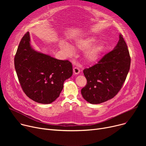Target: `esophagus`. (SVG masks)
<instances>
[{"label":"esophagus","mask_w":146,"mask_h":146,"mask_svg":"<svg viewBox=\"0 0 146 146\" xmlns=\"http://www.w3.org/2000/svg\"><path fill=\"white\" fill-rule=\"evenodd\" d=\"M73 73L75 74H79L80 73V69L77 67H75L73 68Z\"/></svg>","instance_id":"1"}]
</instances>
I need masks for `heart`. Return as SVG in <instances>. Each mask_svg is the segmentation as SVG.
<instances>
[{"mask_svg":"<svg viewBox=\"0 0 146 146\" xmlns=\"http://www.w3.org/2000/svg\"><path fill=\"white\" fill-rule=\"evenodd\" d=\"M95 38L93 37L85 38V39L80 40L76 42V47L80 50L88 49L95 42ZM60 47L68 56H72L73 54V48L70 45L67 43L63 42L60 44ZM103 45L101 44H98L93 46L88 50L85 54V58L89 62L93 63L96 61L103 51Z\"/></svg>","mask_w":146,"mask_h":146,"instance_id":"b5f03b06","label":"heart"}]
</instances>
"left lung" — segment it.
Wrapping results in <instances>:
<instances>
[{"label":"left lung","mask_w":146,"mask_h":146,"mask_svg":"<svg viewBox=\"0 0 146 146\" xmlns=\"http://www.w3.org/2000/svg\"><path fill=\"white\" fill-rule=\"evenodd\" d=\"M119 38L113 50L98 63L83 70L87 84L82 89L81 94L90 104H101L113 98L125 81L131 58L123 36L120 34Z\"/></svg>","instance_id":"8db88e82"}]
</instances>
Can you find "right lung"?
<instances>
[{
  "instance_id": "add662e5",
  "label": "right lung",
  "mask_w": 146,
  "mask_h": 146,
  "mask_svg": "<svg viewBox=\"0 0 146 146\" xmlns=\"http://www.w3.org/2000/svg\"><path fill=\"white\" fill-rule=\"evenodd\" d=\"M27 32L21 39L14 58L21 86L35 102L51 104L59 96L64 82L73 74L72 64L37 52L30 44Z\"/></svg>"
}]
</instances>
